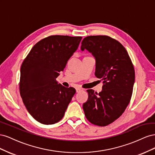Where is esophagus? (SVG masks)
Returning <instances> with one entry per match:
<instances>
[{
  "instance_id": "1",
  "label": "esophagus",
  "mask_w": 155,
  "mask_h": 155,
  "mask_svg": "<svg viewBox=\"0 0 155 155\" xmlns=\"http://www.w3.org/2000/svg\"><path fill=\"white\" fill-rule=\"evenodd\" d=\"M76 92H80L81 91H83V88H81L78 87V88H76Z\"/></svg>"
}]
</instances>
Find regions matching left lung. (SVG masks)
Listing matches in <instances>:
<instances>
[{
    "label": "left lung",
    "instance_id": "1",
    "mask_svg": "<svg viewBox=\"0 0 155 155\" xmlns=\"http://www.w3.org/2000/svg\"><path fill=\"white\" fill-rule=\"evenodd\" d=\"M96 59L95 76L103 80L100 93L87 90L88 98L83 109L87 119L94 125L106 126L124 113L129 105L135 73L126 49L118 41L106 35L88 36L81 42Z\"/></svg>",
    "mask_w": 155,
    "mask_h": 155
}]
</instances>
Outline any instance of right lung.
Instances as JSON below:
<instances>
[{"label": "right lung", "instance_id": "add662e5", "mask_svg": "<svg viewBox=\"0 0 155 155\" xmlns=\"http://www.w3.org/2000/svg\"><path fill=\"white\" fill-rule=\"evenodd\" d=\"M81 37L51 35L31 48L21 67L22 101L39 123L50 125L63 118L76 90L58 84L56 78L80 43Z\"/></svg>", "mask_w": 155, "mask_h": 155}]
</instances>
